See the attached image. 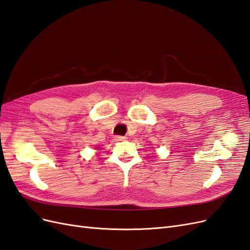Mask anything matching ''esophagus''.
I'll return each instance as SVG.
<instances>
[{"label":"esophagus","mask_w":250,"mask_h":250,"mask_svg":"<svg viewBox=\"0 0 250 250\" xmlns=\"http://www.w3.org/2000/svg\"><path fill=\"white\" fill-rule=\"evenodd\" d=\"M116 140H117V141H120V142H122V141H126L127 138H126V137H116Z\"/></svg>","instance_id":"obj_1"}]
</instances>
